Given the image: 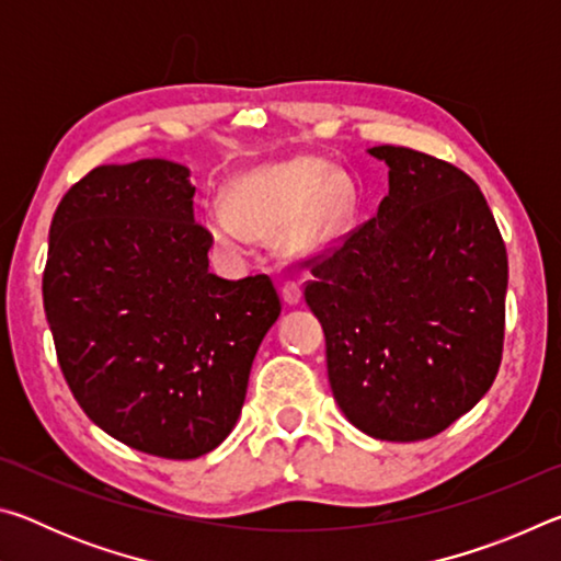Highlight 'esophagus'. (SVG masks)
Segmentation results:
<instances>
[{
  "label": "esophagus",
  "instance_id": "obj_1",
  "mask_svg": "<svg viewBox=\"0 0 561 561\" xmlns=\"http://www.w3.org/2000/svg\"><path fill=\"white\" fill-rule=\"evenodd\" d=\"M282 299L289 304H299V299H301V289H299V284L297 282H284L282 284Z\"/></svg>",
  "mask_w": 561,
  "mask_h": 561
}]
</instances>
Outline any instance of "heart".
Returning a JSON list of instances; mask_svg holds the SVG:
<instances>
[{
    "label": "heart",
    "instance_id": "b5f03b06",
    "mask_svg": "<svg viewBox=\"0 0 561 561\" xmlns=\"http://www.w3.org/2000/svg\"><path fill=\"white\" fill-rule=\"evenodd\" d=\"M354 217V197L319 158L260 165L232 180L227 205L207 207V227L230 254H244L252 234H274L284 224L289 250H319L339 240Z\"/></svg>",
    "mask_w": 561,
    "mask_h": 561
}]
</instances>
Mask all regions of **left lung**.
<instances>
[{
  "label": "left lung",
  "mask_w": 561,
  "mask_h": 561,
  "mask_svg": "<svg viewBox=\"0 0 561 561\" xmlns=\"http://www.w3.org/2000/svg\"><path fill=\"white\" fill-rule=\"evenodd\" d=\"M378 213L311 267L304 299L327 336L341 411L378 440H425L490 391L505 339L507 250L485 195L401 146Z\"/></svg>",
  "instance_id": "obj_1"
}]
</instances>
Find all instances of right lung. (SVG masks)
Returning a JSON list of instances; mask_svg holds the SVG:
<instances>
[{
  "instance_id": "obj_1",
  "label": "right lung",
  "mask_w": 561,
  "mask_h": 561,
  "mask_svg": "<svg viewBox=\"0 0 561 561\" xmlns=\"http://www.w3.org/2000/svg\"><path fill=\"white\" fill-rule=\"evenodd\" d=\"M190 170L99 165L49 230L44 311L79 405L128 448L168 460L215 450L240 417L254 354L282 304L267 274L210 272Z\"/></svg>"
}]
</instances>
